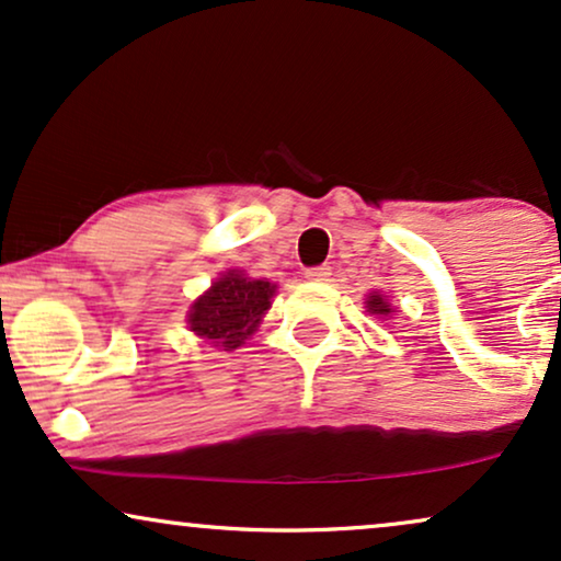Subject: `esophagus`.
Returning <instances> with one entry per match:
<instances>
[{"label":"esophagus","mask_w":561,"mask_h":561,"mask_svg":"<svg viewBox=\"0 0 561 561\" xmlns=\"http://www.w3.org/2000/svg\"><path fill=\"white\" fill-rule=\"evenodd\" d=\"M331 276V268L329 266H313L305 272V279L308 282H325Z\"/></svg>","instance_id":"obj_1"}]
</instances>
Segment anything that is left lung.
Masks as SVG:
<instances>
[{"label": "left lung", "mask_w": 561, "mask_h": 561, "mask_svg": "<svg viewBox=\"0 0 561 561\" xmlns=\"http://www.w3.org/2000/svg\"><path fill=\"white\" fill-rule=\"evenodd\" d=\"M365 308H367V313H373V316H378V318H388L391 313H396V310L391 308V302L386 300V295H380V293L367 295Z\"/></svg>", "instance_id": "left-lung-1"}]
</instances>
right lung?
I'll list each match as a JSON object with an SVG mask.
<instances>
[{"instance_id": "add662e5", "label": "right lung", "mask_w": 561, "mask_h": 561, "mask_svg": "<svg viewBox=\"0 0 561 561\" xmlns=\"http://www.w3.org/2000/svg\"><path fill=\"white\" fill-rule=\"evenodd\" d=\"M276 285L266 279H251L238 268H230L196 302L191 305L188 329L211 346L225 352L238 350L256 333L261 318L272 308Z\"/></svg>"}]
</instances>
